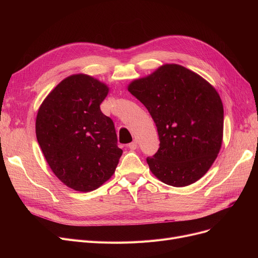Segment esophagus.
I'll list each match as a JSON object with an SVG mask.
<instances>
[{
	"label": "esophagus",
	"mask_w": 258,
	"mask_h": 258,
	"mask_svg": "<svg viewBox=\"0 0 258 258\" xmlns=\"http://www.w3.org/2000/svg\"><path fill=\"white\" fill-rule=\"evenodd\" d=\"M137 146H138V142L136 140H134L132 143L128 144V147L131 148V150H136Z\"/></svg>",
	"instance_id": "1"
}]
</instances>
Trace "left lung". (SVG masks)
Segmentation results:
<instances>
[{
  "mask_svg": "<svg viewBox=\"0 0 258 258\" xmlns=\"http://www.w3.org/2000/svg\"><path fill=\"white\" fill-rule=\"evenodd\" d=\"M128 91L157 126L160 147L146 158L152 172L174 187L200 180L222 146L224 107L219 93L204 78L175 63L134 80Z\"/></svg>",
  "mask_w": 258,
  "mask_h": 258,
  "instance_id": "obj_1",
  "label": "left lung"
}]
</instances>
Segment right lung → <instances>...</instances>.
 <instances>
[{
  "label": "right lung",
  "instance_id": "add662e5",
  "mask_svg": "<svg viewBox=\"0 0 258 258\" xmlns=\"http://www.w3.org/2000/svg\"><path fill=\"white\" fill-rule=\"evenodd\" d=\"M107 93L99 80L75 74L60 81L38 108L37 142L54 174L77 191L101 186L122 155L114 122L100 110Z\"/></svg>",
  "mask_w": 258,
  "mask_h": 258
}]
</instances>
